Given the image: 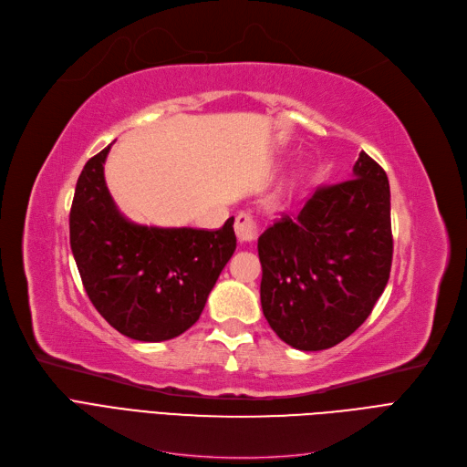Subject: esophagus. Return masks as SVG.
I'll use <instances>...</instances> for the list:
<instances>
[{"label":"esophagus","mask_w":467,"mask_h":467,"mask_svg":"<svg viewBox=\"0 0 467 467\" xmlns=\"http://www.w3.org/2000/svg\"><path fill=\"white\" fill-rule=\"evenodd\" d=\"M235 235L241 244H253L259 237V223L251 214L241 213L235 218Z\"/></svg>","instance_id":"34e87169"}]
</instances>
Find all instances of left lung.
<instances>
[{"mask_svg":"<svg viewBox=\"0 0 467 467\" xmlns=\"http://www.w3.org/2000/svg\"><path fill=\"white\" fill-rule=\"evenodd\" d=\"M261 305L296 349L340 344L371 315L390 278L387 171L361 152L351 180L318 187L259 237Z\"/></svg>","mask_w":467,"mask_h":467,"instance_id":"8db88e82","label":"left lung"}]
</instances>
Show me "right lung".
<instances>
[{"label":"right lung","instance_id":"right-lung-1","mask_svg":"<svg viewBox=\"0 0 467 467\" xmlns=\"http://www.w3.org/2000/svg\"><path fill=\"white\" fill-rule=\"evenodd\" d=\"M109 149L88 160L75 187L69 237L78 275L118 332L139 342L171 340L197 323L232 259L234 218L214 232L130 222L106 187Z\"/></svg>","mask_w":467,"mask_h":467}]
</instances>
